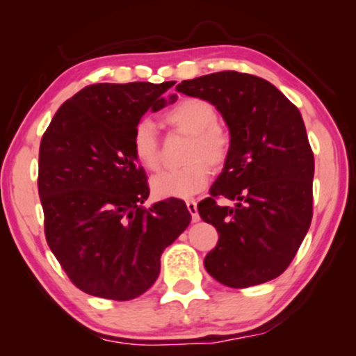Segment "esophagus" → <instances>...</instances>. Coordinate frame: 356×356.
<instances>
[{"mask_svg": "<svg viewBox=\"0 0 356 356\" xmlns=\"http://www.w3.org/2000/svg\"><path fill=\"white\" fill-rule=\"evenodd\" d=\"M186 207H188L189 213H191L193 222H197L199 220V213H197V204H196V201L189 199V201H186Z\"/></svg>", "mask_w": 356, "mask_h": 356, "instance_id": "obj_1", "label": "esophagus"}]
</instances>
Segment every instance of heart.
<instances>
[{"label":"heart","instance_id":"b5f03b06","mask_svg":"<svg viewBox=\"0 0 356 356\" xmlns=\"http://www.w3.org/2000/svg\"><path fill=\"white\" fill-rule=\"evenodd\" d=\"M217 110L202 99H184L165 113V121L189 136L184 167L165 170L150 179V188L160 197H191L211 179L212 167H222L230 157L232 134L218 123ZM131 152L149 172L160 165V143L152 120L143 118L131 133Z\"/></svg>","mask_w":356,"mask_h":356}]
</instances>
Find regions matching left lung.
<instances>
[{"mask_svg":"<svg viewBox=\"0 0 356 356\" xmlns=\"http://www.w3.org/2000/svg\"><path fill=\"white\" fill-rule=\"evenodd\" d=\"M177 90L212 104L232 134L230 157L211 197L197 204L218 233L204 267L232 289L275 279L293 261L313 218L314 155L301 113L275 86L245 72H213L183 81Z\"/></svg>","mask_w":356,"mask_h":356,"instance_id":"1","label":"left lung"}]
</instances>
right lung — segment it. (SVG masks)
I'll use <instances>...</instances> for the list:
<instances>
[{
  "label": "right lung",
  "mask_w": 356,
  "mask_h": 356,
  "mask_svg": "<svg viewBox=\"0 0 356 356\" xmlns=\"http://www.w3.org/2000/svg\"><path fill=\"white\" fill-rule=\"evenodd\" d=\"M175 81L92 84L66 100L43 134L38 196L45 238L72 284L128 301L160 274V256L191 222L181 199L145 209L147 177L131 152V133L147 110L177 95Z\"/></svg>",
  "instance_id": "right-lung-1"
}]
</instances>
